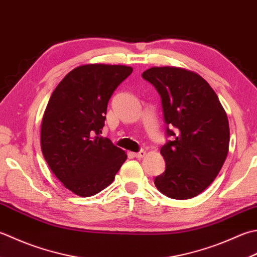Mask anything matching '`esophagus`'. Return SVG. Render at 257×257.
Returning a JSON list of instances; mask_svg holds the SVG:
<instances>
[{
	"label": "esophagus",
	"mask_w": 257,
	"mask_h": 257,
	"mask_svg": "<svg viewBox=\"0 0 257 257\" xmlns=\"http://www.w3.org/2000/svg\"><path fill=\"white\" fill-rule=\"evenodd\" d=\"M145 155H146L145 150H140V152L134 154V157H136V158H143V157H145Z\"/></svg>",
	"instance_id": "obj_1"
}]
</instances>
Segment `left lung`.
I'll return each mask as SVG.
<instances>
[{
  "label": "left lung",
  "mask_w": 257,
  "mask_h": 257,
  "mask_svg": "<svg viewBox=\"0 0 257 257\" xmlns=\"http://www.w3.org/2000/svg\"><path fill=\"white\" fill-rule=\"evenodd\" d=\"M143 78L162 98L166 135L173 137L160 149L166 169L155 186L170 198H193L214 182L227 157V114L208 82L193 71L154 67Z\"/></svg>",
  "instance_id": "obj_1"
}]
</instances>
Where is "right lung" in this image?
I'll list each match as a JSON object with an SVG mask.
<instances>
[{
    "instance_id": "1",
    "label": "right lung",
    "mask_w": 257,
    "mask_h": 257,
    "mask_svg": "<svg viewBox=\"0 0 257 257\" xmlns=\"http://www.w3.org/2000/svg\"><path fill=\"white\" fill-rule=\"evenodd\" d=\"M132 72L127 65H80L51 94L41 124L42 154L55 177L75 195L101 192L127 159L100 134L109 99Z\"/></svg>"
}]
</instances>
